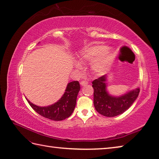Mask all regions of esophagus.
I'll return each mask as SVG.
<instances>
[{
	"label": "esophagus",
	"mask_w": 159,
	"mask_h": 159,
	"mask_svg": "<svg viewBox=\"0 0 159 159\" xmlns=\"http://www.w3.org/2000/svg\"><path fill=\"white\" fill-rule=\"evenodd\" d=\"M88 83V82L87 81V80H81V81H80V85H81L82 86L86 85Z\"/></svg>",
	"instance_id": "1"
}]
</instances>
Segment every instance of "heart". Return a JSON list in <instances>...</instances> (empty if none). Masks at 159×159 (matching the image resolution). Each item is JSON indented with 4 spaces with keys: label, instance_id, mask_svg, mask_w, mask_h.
Wrapping results in <instances>:
<instances>
[{
    "label": "heart",
    "instance_id": "heart-1",
    "mask_svg": "<svg viewBox=\"0 0 159 159\" xmlns=\"http://www.w3.org/2000/svg\"><path fill=\"white\" fill-rule=\"evenodd\" d=\"M105 46H95L90 48H87L82 52L81 57L85 60L91 61L95 60L92 64V69L97 72L104 71L111 64L114 55ZM80 67V65H78Z\"/></svg>",
    "mask_w": 159,
    "mask_h": 159
}]
</instances>
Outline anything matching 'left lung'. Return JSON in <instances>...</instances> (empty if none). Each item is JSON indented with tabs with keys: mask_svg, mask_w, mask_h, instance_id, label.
Listing matches in <instances>:
<instances>
[{
	"mask_svg": "<svg viewBox=\"0 0 159 159\" xmlns=\"http://www.w3.org/2000/svg\"><path fill=\"white\" fill-rule=\"evenodd\" d=\"M106 76H101L92 81L94 89V105L96 111L105 117H115L125 112L139 94L137 88L120 97H112L106 89Z\"/></svg>",
	"mask_w": 159,
	"mask_h": 159,
	"instance_id": "1",
	"label": "left lung"
}]
</instances>
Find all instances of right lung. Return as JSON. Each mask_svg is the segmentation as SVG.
<instances>
[{"label": "right lung", "mask_w": 159, "mask_h": 159, "mask_svg": "<svg viewBox=\"0 0 159 159\" xmlns=\"http://www.w3.org/2000/svg\"><path fill=\"white\" fill-rule=\"evenodd\" d=\"M79 90V83L76 80L68 83L61 99L53 105L39 107L32 103L28 99L27 101L32 108L42 117L53 121H60L65 120L72 114L76 106L77 95Z\"/></svg>", "instance_id": "right-lung-1"}]
</instances>
